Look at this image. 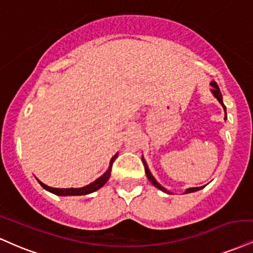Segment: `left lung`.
Wrapping results in <instances>:
<instances>
[{
  "label": "left lung",
  "instance_id": "left-lung-1",
  "mask_svg": "<svg viewBox=\"0 0 253 253\" xmlns=\"http://www.w3.org/2000/svg\"><path fill=\"white\" fill-rule=\"evenodd\" d=\"M211 84V86H212L211 93L213 94V96L215 97V99L218 100L219 103H220V105L223 106V108H224V111H225V119H226V107H225V105H224V102H223V95H221V93H220V89H219V87H218L217 82L212 80V81H211V84ZM142 163H144V165H145V172H146V175H147L148 180H150V181L152 182V184H153L154 186H156L157 188H159L160 191H163V192H165V193H167V194H172L171 192H169V191H167L165 187H163V186H161V185L159 184V182H158V181L156 180V178H154V176L152 175V173H151V171H150V169H148L147 164H146V161H145V159H144V157H142ZM202 188H204V186H200V187H191V188H187V190L185 191V193H192V192H197V191L202 190Z\"/></svg>",
  "mask_w": 253,
  "mask_h": 253
}]
</instances>
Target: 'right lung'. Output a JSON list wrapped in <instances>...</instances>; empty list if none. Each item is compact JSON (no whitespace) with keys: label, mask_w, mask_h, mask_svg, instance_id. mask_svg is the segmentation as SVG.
<instances>
[{"label":"right lung","mask_w":253,"mask_h":253,"mask_svg":"<svg viewBox=\"0 0 253 253\" xmlns=\"http://www.w3.org/2000/svg\"><path fill=\"white\" fill-rule=\"evenodd\" d=\"M117 157H118V153L111 159V163H109V167H108L107 171L103 173L101 176H99L95 181L90 182L89 185H87V186L79 187V188H73V187H71V188H54V187L47 186V185L43 184V182L40 181L39 179H38V181H39V184L44 188V190L49 191V192L56 194V196H63V197L65 196H86V194L95 192V191L99 190V188H101L103 185L108 181L109 176H111L112 165H113V161L117 159Z\"/></svg>","instance_id":"obj_1"}]
</instances>
